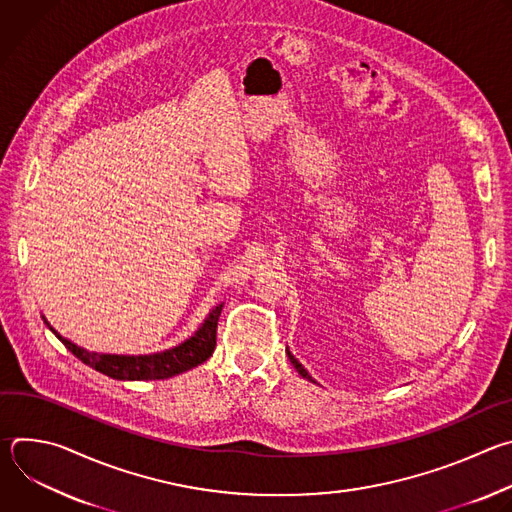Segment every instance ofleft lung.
I'll use <instances>...</instances> for the list:
<instances>
[{
    "instance_id": "1",
    "label": "left lung",
    "mask_w": 512,
    "mask_h": 512,
    "mask_svg": "<svg viewBox=\"0 0 512 512\" xmlns=\"http://www.w3.org/2000/svg\"><path fill=\"white\" fill-rule=\"evenodd\" d=\"M287 356H289V360H291V364H294V367H296V371H298V373H300V375H302V377H304V379H308V381H312V377H310V375H308V371H306V369H304V367H302V364H300V362H298V358H294V354H291V352H289V350H287Z\"/></svg>"
}]
</instances>
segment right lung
Instances as JSON below:
<instances>
[{"label":"right lung","instance_id":"add662e5","mask_svg":"<svg viewBox=\"0 0 512 512\" xmlns=\"http://www.w3.org/2000/svg\"><path fill=\"white\" fill-rule=\"evenodd\" d=\"M223 312V304H218L212 308V312L206 316L202 326L184 340L182 344L156 352V354H139V356H127V354H99V352H89L75 342L66 340L60 336L44 318L46 326L52 330V334L72 352L79 360L89 364L91 369L117 379V381H156V379H170L176 377L184 371H190L214 352L216 346V324L218 316Z\"/></svg>","mask_w":512,"mask_h":512}]
</instances>
